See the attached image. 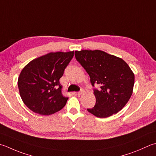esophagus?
Segmentation results:
<instances>
[{
    "instance_id": "esophagus-1",
    "label": "esophagus",
    "mask_w": 156,
    "mask_h": 156,
    "mask_svg": "<svg viewBox=\"0 0 156 156\" xmlns=\"http://www.w3.org/2000/svg\"><path fill=\"white\" fill-rule=\"evenodd\" d=\"M84 90L83 89V88H82V89H81L80 91H79V92L77 93V94H78V95H81V94H84Z\"/></svg>"
}]
</instances>
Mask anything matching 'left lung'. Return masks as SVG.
Wrapping results in <instances>:
<instances>
[{"label": "left lung", "mask_w": 156, "mask_h": 156, "mask_svg": "<svg viewBox=\"0 0 156 156\" xmlns=\"http://www.w3.org/2000/svg\"><path fill=\"white\" fill-rule=\"evenodd\" d=\"M76 60L88 74L94 88L96 103L88 112L98 118H107L120 112L133 94L135 75L121 58L104 51H75Z\"/></svg>", "instance_id": "1"}]
</instances>
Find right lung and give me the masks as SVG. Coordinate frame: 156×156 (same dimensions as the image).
I'll use <instances>...</instances> for the list:
<instances>
[{"label":"right lung","mask_w":156,"mask_h":156,"mask_svg":"<svg viewBox=\"0 0 156 156\" xmlns=\"http://www.w3.org/2000/svg\"><path fill=\"white\" fill-rule=\"evenodd\" d=\"M74 51L50 53L32 60L21 70L18 88L21 99L30 110L48 115L61 110L68 97L63 95L59 79Z\"/></svg>","instance_id":"obj_1"}]
</instances>
